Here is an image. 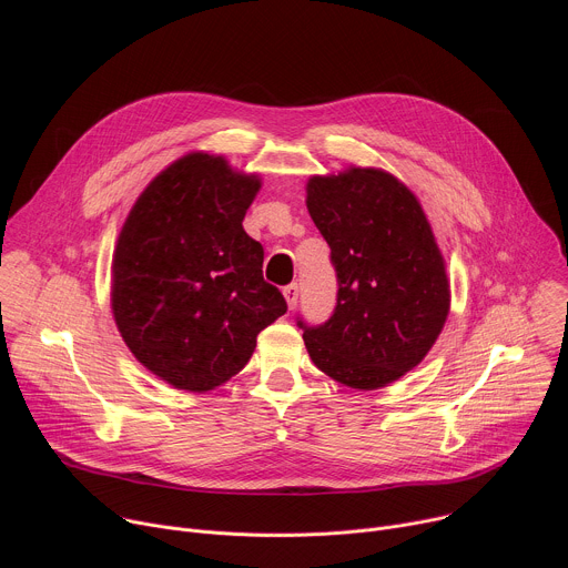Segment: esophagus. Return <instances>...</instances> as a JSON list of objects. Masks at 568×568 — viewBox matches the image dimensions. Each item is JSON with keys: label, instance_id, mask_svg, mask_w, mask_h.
I'll list each match as a JSON object with an SVG mask.
<instances>
[{"label": "esophagus", "instance_id": "1", "mask_svg": "<svg viewBox=\"0 0 568 568\" xmlns=\"http://www.w3.org/2000/svg\"><path fill=\"white\" fill-rule=\"evenodd\" d=\"M283 294H285V301L290 307H294L298 303V285L296 283H290L283 287Z\"/></svg>", "mask_w": 568, "mask_h": 568}]
</instances>
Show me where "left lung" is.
<instances>
[{
    "instance_id": "obj_1",
    "label": "left lung",
    "mask_w": 568,
    "mask_h": 568,
    "mask_svg": "<svg viewBox=\"0 0 568 568\" xmlns=\"http://www.w3.org/2000/svg\"><path fill=\"white\" fill-rule=\"evenodd\" d=\"M307 211L337 274L328 321L296 316L316 368L377 388L423 362L449 312V283L416 195L393 175L351 169L307 182Z\"/></svg>"
}]
</instances>
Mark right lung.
<instances>
[{"label": "right lung", "mask_w": 568, "mask_h": 568, "mask_svg": "<svg viewBox=\"0 0 568 568\" xmlns=\"http://www.w3.org/2000/svg\"><path fill=\"white\" fill-rule=\"evenodd\" d=\"M261 182L222 156L189 154L141 193L114 252L112 310L134 357L184 390L245 368L287 312L263 278V245L242 229Z\"/></svg>", "instance_id": "right-lung-1"}]
</instances>
